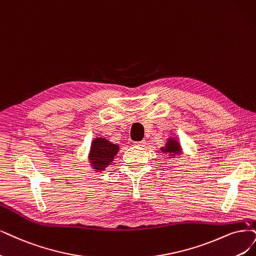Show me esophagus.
<instances>
[{"label": "esophagus", "instance_id": "obj_1", "mask_svg": "<svg viewBox=\"0 0 256 256\" xmlns=\"http://www.w3.org/2000/svg\"><path fill=\"white\" fill-rule=\"evenodd\" d=\"M146 140H141V141H135L134 142V144L136 146H138V148H144V146H146Z\"/></svg>", "mask_w": 256, "mask_h": 256}]
</instances>
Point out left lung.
Returning <instances> with one entry per match:
<instances>
[{"mask_svg": "<svg viewBox=\"0 0 256 256\" xmlns=\"http://www.w3.org/2000/svg\"><path fill=\"white\" fill-rule=\"evenodd\" d=\"M164 153H170V154H179L180 152V146H179L178 142H176V140L170 139L164 148H162Z\"/></svg>", "mask_w": 256, "mask_h": 256, "instance_id": "obj_1", "label": "left lung"}]
</instances>
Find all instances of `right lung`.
Wrapping results in <instances>:
<instances>
[{"label":"right lung","mask_w":256,"mask_h":256,"mask_svg":"<svg viewBox=\"0 0 256 256\" xmlns=\"http://www.w3.org/2000/svg\"><path fill=\"white\" fill-rule=\"evenodd\" d=\"M119 146L114 144L104 138H97L92 141L90 150V160L94 166V170H103L108 166L115 155L118 153Z\"/></svg>","instance_id":"right-lung-1"}]
</instances>
